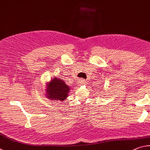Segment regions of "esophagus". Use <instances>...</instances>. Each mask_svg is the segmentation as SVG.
<instances>
[{
	"instance_id": "esophagus-1",
	"label": "esophagus",
	"mask_w": 150,
	"mask_h": 150,
	"mask_svg": "<svg viewBox=\"0 0 150 150\" xmlns=\"http://www.w3.org/2000/svg\"><path fill=\"white\" fill-rule=\"evenodd\" d=\"M78 84H79V85L84 84V83H86V80H83V79H80L79 80H78Z\"/></svg>"
}]
</instances>
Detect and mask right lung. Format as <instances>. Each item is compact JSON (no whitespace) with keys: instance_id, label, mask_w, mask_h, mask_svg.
<instances>
[{"instance_id":"add662e5","label":"right lung","mask_w":150,"mask_h":150,"mask_svg":"<svg viewBox=\"0 0 150 150\" xmlns=\"http://www.w3.org/2000/svg\"><path fill=\"white\" fill-rule=\"evenodd\" d=\"M45 93L50 101H64L70 91V87L61 78L54 76L49 82H47Z\"/></svg>"}]
</instances>
